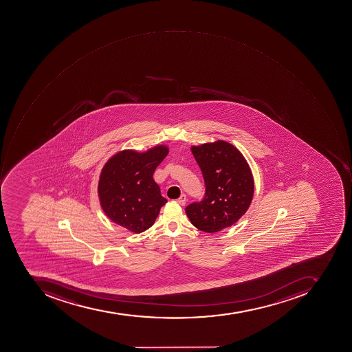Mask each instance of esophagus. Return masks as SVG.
I'll use <instances>...</instances> for the list:
<instances>
[{"label": "esophagus", "instance_id": "1", "mask_svg": "<svg viewBox=\"0 0 352 352\" xmlns=\"http://www.w3.org/2000/svg\"><path fill=\"white\" fill-rule=\"evenodd\" d=\"M177 204H181V206H185V204H186V196L183 194L182 196L177 199Z\"/></svg>", "mask_w": 352, "mask_h": 352}]
</instances>
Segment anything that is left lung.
Instances as JSON below:
<instances>
[{
  "instance_id": "8db88e82",
  "label": "left lung",
  "mask_w": 352,
  "mask_h": 352,
  "mask_svg": "<svg viewBox=\"0 0 352 352\" xmlns=\"http://www.w3.org/2000/svg\"><path fill=\"white\" fill-rule=\"evenodd\" d=\"M190 151L204 175L206 197L187 206L189 221L204 232L229 228L246 213L255 192L248 160L225 140L192 146Z\"/></svg>"
}]
</instances>
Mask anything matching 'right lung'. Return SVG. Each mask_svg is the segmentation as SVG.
<instances>
[{
    "mask_svg": "<svg viewBox=\"0 0 352 352\" xmlns=\"http://www.w3.org/2000/svg\"><path fill=\"white\" fill-rule=\"evenodd\" d=\"M169 153L157 144L144 152L122 150L106 162L100 171L97 194L110 221L133 233L148 230L167 199L153 179L156 167Z\"/></svg>",
    "mask_w": 352,
    "mask_h": 352,
    "instance_id": "obj_1",
    "label": "right lung"
}]
</instances>
